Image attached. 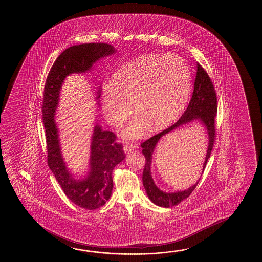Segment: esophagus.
<instances>
[{"label":"esophagus","instance_id":"esophagus-1","mask_svg":"<svg viewBox=\"0 0 262 262\" xmlns=\"http://www.w3.org/2000/svg\"><path fill=\"white\" fill-rule=\"evenodd\" d=\"M139 146L138 145H134V144H127L123 147V150L125 153H128L129 154V152H132V151L134 150L135 148H138Z\"/></svg>","mask_w":262,"mask_h":262}]
</instances>
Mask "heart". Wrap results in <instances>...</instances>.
Masks as SVG:
<instances>
[{
    "mask_svg": "<svg viewBox=\"0 0 262 262\" xmlns=\"http://www.w3.org/2000/svg\"><path fill=\"white\" fill-rule=\"evenodd\" d=\"M191 90L189 67L174 54L141 55L117 70L113 83L104 85L101 104L111 125H122L130 113L135 120L123 130L126 139L142 136L147 127L163 129L176 120Z\"/></svg>",
    "mask_w": 262,
    "mask_h": 262,
    "instance_id": "b5f03b06",
    "label": "heart"
}]
</instances>
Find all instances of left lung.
<instances>
[{
    "instance_id": "obj_1",
    "label": "left lung",
    "mask_w": 262,
    "mask_h": 262,
    "mask_svg": "<svg viewBox=\"0 0 262 262\" xmlns=\"http://www.w3.org/2000/svg\"><path fill=\"white\" fill-rule=\"evenodd\" d=\"M216 102H217L216 95H215V89L213 86L211 79L208 75V73L205 72L204 69L197 62V73H196V78L194 82L193 93L189 105L185 112L183 113V115L171 127H169L155 136L151 137L150 139H148L141 144V147L143 148L142 154L146 158L142 182H143L144 188L147 192V197L149 198V200L154 204L158 205L159 207H164V208H170L172 206L179 204L180 202H182L190 196V193L193 191L201 180L200 178L195 184L188 188L187 190H180L176 192H165L160 190L156 185L151 173L153 153L159 140H161L162 137L165 136L181 126L194 121L200 122V123L204 126L205 129L207 130L208 138V148L206 152L203 168L201 171V174H202L204 172L208 158H210L212 148L215 141V117L217 112Z\"/></svg>"
}]
</instances>
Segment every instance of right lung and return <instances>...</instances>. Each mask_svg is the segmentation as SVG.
Returning a JSON list of instances; mask_svg holds the SVG:
<instances>
[{"mask_svg": "<svg viewBox=\"0 0 262 262\" xmlns=\"http://www.w3.org/2000/svg\"><path fill=\"white\" fill-rule=\"evenodd\" d=\"M115 54V47L104 43H81L69 47L54 61L47 76L43 90V121L47 137V162L54 177L70 201L85 209H96L111 197L114 187L112 172L125 158L122 144L115 142V133L94 126L90 143L89 172L77 179L69 171L62 157L55 113L62 83L72 73H84L102 58ZM97 100L100 97V88Z\"/></svg>", "mask_w": 262, "mask_h": 262, "instance_id": "obj_1", "label": "right lung"}]
</instances>
